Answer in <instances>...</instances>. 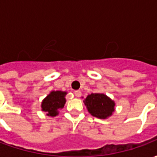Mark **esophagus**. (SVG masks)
Returning <instances> with one entry per match:
<instances>
[{"mask_svg":"<svg viewBox=\"0 0 157 157\" xmlns=\"http://www.w3.org/2000/svg\"><path fill=\"white\" fill-rule=\"evenodd\" d=\"M75 97H77V98H79V97H81L82 96V92H81V91H75Z\"/></svg>","mask_w":157,"mask_h":157,"instance_id":"obj_1","label":"esophagus"}]
</instances>
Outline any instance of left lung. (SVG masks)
Masks as SVG:
<instances>
[{
    "label": "left lung",
    "mask_w": 157,
    "mask_h": 157,
    "mask_svg": "<svg viewBox=\"0 0 157 157\" xmlns=\"http://www.w3.org/2000/svg\"><path fill=\"white\" fill-rule=\"evenodd\" d=\"M86 109L96 118L106 119L115 111V102L104 93H92L84 99Z\"/></svg>",
    "instance_id": "obj_1"
}]
</instances>
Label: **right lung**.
<instances>
[{"label": "right lung", "mask_w": 157, "mask_h": 157, "mask_svg": "<svg viewBox=\"0 0 157 157\" xmlns=\"http://www.w3.org/2000/svg\"><path fill=\"white\" fill-rule=\"evenodd\" d=\"M66 92L52 91L44 98L41 103V110L46 113L48 117H55L59 114V111L64 108L66 99Z\"/></svg>", "instance_id": "add662e5"}]
</instances>
